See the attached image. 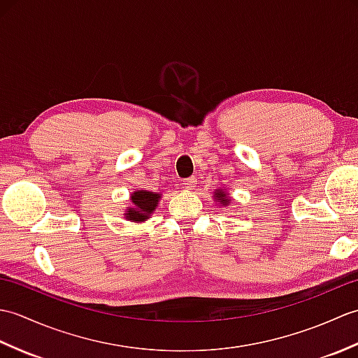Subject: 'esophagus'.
<instances>
[{
    "mask_svg": "<svg viewBox=\"0 0 358 358\" xmlns=\"http://www.w3.org/2000/svg\"><path fill=\"white\" fill-rule=\"evenodd\" d=\"M195 185H196V180L192 177V178H187V180H185L183 183H181V186H183V189L186 192H191V191H194V187H195Z\"/></svg>",
    "mask_w": 358,
    "mask_h": 358,
    "instance_id": "obj_1",
    "label": "esophagus"
}]
</instances>
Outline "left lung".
Listing matches in <instances>:
<instances>
[{"mask_svg":"<svg viewBox=\"0 0 358 358\" xmlns=\"http://www.w3.org/2000/svg\"><path fill=\"white\" fill-rule=\"evenodd\" d=\"M214 201L218 203V206L226 208L232 200L229 196V192H226V189H224V191H223V189H215V191H214Z\"/></svg>","mask_w":358,"mask_h":358,"instance_id":"obj_1","label":"left lung"}]
</instances>
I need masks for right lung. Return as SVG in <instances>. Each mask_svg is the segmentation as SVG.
I'll return each instance as SVG.
<instances>
[{"label": "right lung", "instance_id": "obj_1", "mask_svg": "<svg viewBox=\"0 0 358 358\" xmlns=\"http://www.w3.org/2000/svg\"><path fill=\"white\" fill-rule=\"evenodd\" d=\"M162 199L159 192H150L146 189H138L131 194V204L124 209V218L132 223H144L154 214Z\"/></svg>", "mask_w": 358, "mask_h": 358}]
</instances>
